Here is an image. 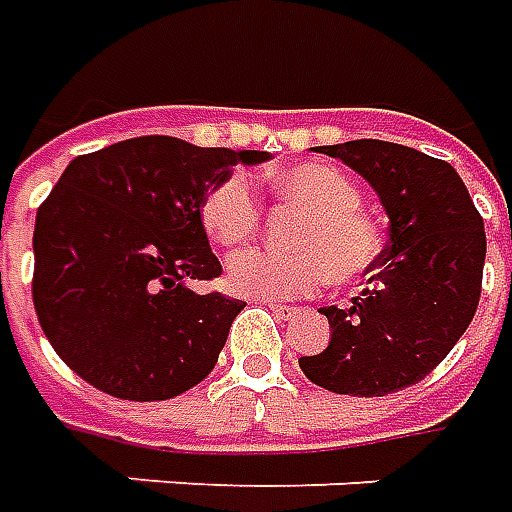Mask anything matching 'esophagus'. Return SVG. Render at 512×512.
I'll return each mask as SVG.
<instances>
[{
    "label": "esophagus",
    "instance_id": "1",
    "mask_svg": "<svg viewBox=\"0 0 512 512\" xmlns=\"http://www.w3.org/2000/svg\"><path fill=\"white\" fill-rule=\"evenodd\" d=\"M264 306H270L278 314V317H289V314H295V308L284 306V303H275V300H262Z\"/></svg>",
    "mask_w": 512,
    "mask_h": 512
}]
</instances>
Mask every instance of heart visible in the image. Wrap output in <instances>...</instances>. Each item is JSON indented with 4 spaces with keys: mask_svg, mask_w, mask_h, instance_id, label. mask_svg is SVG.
I'll return each instance as SVG.
<instances>
[{
    "mask_svg": "<svg viewBox=\"0 0 512 512\" xmlns=\"http://www.w3.org/2000/svg\"><path fill=\"white\" fill-rule=\"evenodd\" d=\"M262 184L278 204L303 212L292 231V253L248 250L226 267V284L242 297L289 300L320 292L328 281L355 284L378 267L386 239L364 209L358 181L331 162H297ZM204 234L217 248H242L262 228V201L248 173L217 179L198 204Z\"/></svg>",
    "mask_w": 512,
    "mask_h": 512,
    "instance_id": "heart-1",
    "label": "heart"
}]
</instances>
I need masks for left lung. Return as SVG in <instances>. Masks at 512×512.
I'll use <instances>...</instances> for the list:
<instances>
[{
  "mask_svg": "<svg viewBox=\"0 0 512 512\" xmlns=\"http://www.w3.org/2000/svg\"><path fill=\"white\" fill-rule=\"evenodd\" d=\"M358 170L389 212V245L369 289L347 308H320L331 344L303 355L311 383L383 397L424 380L469 328L482 292L485 228L466 184L444 159L386 140L320 146Z\"/></svg>",
  "mask_w": 512,
  "mask_h": 512,
  "instance_id": "left-lung-1",
  "label": "left lung"
}]
</instances>
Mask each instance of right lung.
Returning <instances> with one entry per match:
<instances>
[{
    "mask_svg": "<svg viewBox=\"0 0 512 512\" xmlns=\"http://www.w3.org/2000/svg\"><path fill=\"white\" fill-rule=\"evenodd\" d=\"M267 151L134 137L76 157L35 217L32 303L54 353L93 389L132 402L179 397L215 369L245 308L223 292L198 204Z\"/></svg>",
    "mask_w": 512,
    "mask_h": 512,
    "instance_id": "1",
    "label": "right lung"
}]
</instances>
